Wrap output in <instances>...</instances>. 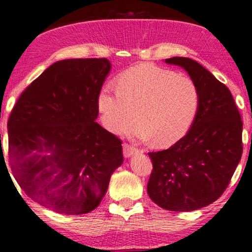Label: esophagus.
Segmentation results:
<instances>
[{
	"label": "esophagus",
	"instance_id": "1",
	"mask_svg": "<svg viewBox=\"0 0 252 252\" xmlns=\"http://www.w3.org/2000/svg\"><path fill=\"white\" fill-rule=\"evenodd\" d=\"M138 152H139V150L136 149L135 147L126 145V143L124 145V156H125V158H130V156L136 154Z\"/></svg>",
	"mask_w": 252,
	"mask_h": 252
}]
</instances>
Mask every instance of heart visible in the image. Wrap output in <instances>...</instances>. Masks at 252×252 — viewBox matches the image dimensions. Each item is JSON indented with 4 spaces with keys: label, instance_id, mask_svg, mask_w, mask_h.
<instances>
[{
    "label": "heart",
    "instance_id": "1",
    "mask_svg": "<svg viewBox=\"0 0 252 252\" xmlns=\"http://www.w3.org/2000/svg\"><path fill=\"white\" fill-rule=\"evenodd\" d=\"M116 86L117 93L105 87L97 99L103 125L113 134L127 132L138 117L136 138L169 147L188 133L198 112V87L186 75L140 64L120 74Z\"/></svg>",
    "mask_w": 252,
    "mask_h": 252
}]
</instances>
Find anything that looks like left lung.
Segmentation results:
<instances>
[{
	"mask_svg": "<svg viewBox=\"0 0 252 252\" xmlns=\"http://www.w3.org/2000/svg\"><path fill=\"white\" fill-rule=\"evenodd\" d=\"M188 71L199 90V107L189 132L169 149L148 153L153 162L147 192L159 207L190 212L223 193L241 161L243 123L229 89L197 61L165 59Z\"/></svg>",
	"mask_w": 252,
	"mask_h": 252,
	"instance_id": "8db88e82",
	"label": "left lung"
}]
</instances>
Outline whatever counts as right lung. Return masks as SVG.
<instances>
[{"mask_svg": "<svg viewBox=\"0 0 252 252\" xmlns=\"http://www.w3.org/2000/svg\"><path fill=\"white\" fill-rule=\"evenodd\" d=\"M110 70L105 58L54 62L23 91L9 117L14 177L26 195L57 213L94 211L124 162L120 139L94 122Z\"/></svg>", "mask_w": 252, "mask_h": 252, "instance_id": "add662e5", "label": "right lung"}]
</instances>
